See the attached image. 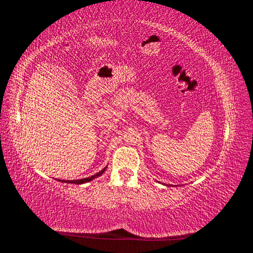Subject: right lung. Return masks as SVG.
<instances>
[{"label": "right lung", "mask_w": 253, "mask_h": 253, "mask_svg": "<svg viewBox=\"0 0 253 253\" xmlns=\"http://www.w3.org/2000/svg\"><path fill=\"white\" fill-rule=\"evenodd\" d=\"M105 169H106V167L104 168L103 170H101L100 172H98L97 174H95V175H93V176H89V177H86V178L77 179V180H61V179H58V180L62 181V182H67V183H77V185H81V183H84V182H88V181H90V180H93L94 178H97L98 176L102 175V173L105 171Z\"/></svg>", "instance_id": "add662e5"}]
</instances>
